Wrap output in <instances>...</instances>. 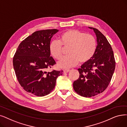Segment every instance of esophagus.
Masks as SVG:
<instances>
[{
  "label": "esophagus",
  "instance_id": "obj_1",
  "mask_svg": "<svg viewBox=\"0 0 127 127\" xmlns=\"http://www.w3.org/2000/svg\"><path fill=\"white\" fill-rule=\"evenodd\" d=\"M69 71H70V70H69V69H64V70H63V71H64V73H68Z\"/></svg>",
  "mask_w": 127,
  "mask_h": 127
}]
</instances>
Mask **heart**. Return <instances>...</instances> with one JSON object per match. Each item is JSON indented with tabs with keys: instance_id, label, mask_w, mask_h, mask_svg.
I'll return each mask as SVG.
<instances>
[{
	"instance_id": "obj_1",
	"label": "heart",
	"mask_w": 127,
	"mask_h": 127,
	"mask_svg": "<svg viewBox=\"0 0 127 127\" xmlns=\"http://www.w3.org/2000/svg\"><path fill=\"white\" fill-rule=\"evenodd\" d=\"M60 40H52L49 45V51L53 57L59 60L62 57L63 47H68V56L64 57L58 63L62 68L75 66L79 62L85 63L94 56L96 49L95 37L78 30H68L59 36Z\"/></svg>"
}]
</instances>
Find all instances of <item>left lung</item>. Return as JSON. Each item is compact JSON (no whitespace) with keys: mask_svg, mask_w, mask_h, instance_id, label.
I'll return each instance as SVG.
<instances>
[{"mask_svg":"<svg viewBox=\"0 0 127 127\" xmlns=\"http://www.w3.org/2000/svg\"><path fill=\"white\" fill-rule=\"evenodd\" d=\"M96 36V51L92 59L78 69L79 77L73 83L75 91L86 97L103 92L111 82L115 68L112 48L106 38L95 28L89 27Z\"/></svg>","mask_w":127,"mask_h":127,"instance_id":"1","label":"left lung"}]
</instances>
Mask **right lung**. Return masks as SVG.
<instances>
[{
	"label": "right lung",
	"mask_w": 127,
	"mask_h": 127,
	"mask_svg": "<svg viewBox=\"0 0 127 127\" xmlns=\"http://www.w3.org/2000/svg\"><path fill=\"white\" fill-rule=\"evenodd\" d=\"M57 29L38 31L26 38L19 45L13 59L16 78L27 92L38 96L49 94L63 70L47 73L56 63L50 57L49 45Z\"/></svg>",
	"instance_id": "right-lung-1"
}]
</instances>
